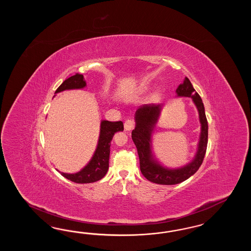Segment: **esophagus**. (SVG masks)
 <instances>
[{
    "label": "esophagus",
    "mask_w": 251,
    "mask_h": 251,
    "mask_svg": "<svg viewBox=\"0 0 251 251\" xmlns=\"http://www.w3.org/2000/svg\"><path fill=\"white\" fill-rule=\"evenodd\" d=\"M134 122L132 120H127L126 122H124V129L127 131H129L130 129H132V128L134 127Z\"/></svg>",
    "instance_id": "esophagus-1"
}]
</instances>
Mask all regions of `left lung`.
Masks as SVG:
<instances>
[{"mask_svg":"<svg viewBox=\"0 0 251 251\" xmlns=\"http://www.w3.org/2000/svg\"><path fill=\"white\" fill-rule=\"evenodd\" d=\"M177 97L191 98L198 108L201 130L198 150L193 160L186 166L170 169L161 166L152 158L151 137L153 127L158 121L162 105H145L137 109L135 113V129L131 131V138L136 145L140 159V169L142 174L149 181L160 185H175L183 182L194 175L203 162L208 144V122L206 119L202 100L193 88L190 80L186 77L183 84L176 90Z\"/></svg>","mask_w":251,"mask_h":251,"instance_id":"8db88e82","label":"left lung"}]
</instances>
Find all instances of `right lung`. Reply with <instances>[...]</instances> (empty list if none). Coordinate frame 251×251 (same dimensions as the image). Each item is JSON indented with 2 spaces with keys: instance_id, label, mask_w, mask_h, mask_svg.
<instances>
[{
  "instance_id": "1",
  "label": "right lung",
  "mask_w": 251,
  "mask_h": 251,
  "mask_svg": "<svg viewBox=\"0 0 251 251\" xmlns=\"http://www.w3.org/2000/svg\"><path fill=\"white\" fill-rule=\"evenodd\" d=\"M86 85L84 75L80 74H75V75L70 76L62 84L57 88L55 94L64 90L71 89H81ZM123 130L122 122H108L101 121L100 124V134L97 149L94 152V155L89 163L81 169L79 172L75 174L62 173L61 175L73 182L84 184V183L96 182L103 178L108 169V160L110 152V142L115 133Z\"/></svg>"
}]
</instances>
